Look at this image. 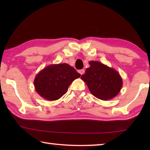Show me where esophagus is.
<instances>
[{"instance_id":"34e87169","label":"esophagus","mask_w":150,"mask_h":150,"mask_svg":"<svg viewBox=\"0 0 150 150\" xmlns=\"http://www.w3.org/2000/svg\"><path fill=\"white\" fill-rule=\"evenodd\" d=\"M79 73H80V74L82 75L83 74H84V73H85V70L84 69H81V70H79Z\"/></svg>"}]
</instances>
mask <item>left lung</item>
<instances>
[{
	"instance_id": "obj_1",
	"label": "left lung",
	"mask_w": 150,
	"mask_h": 150,
	"mask_svg": "<svg viewBox=\"0 0 150 150\" xmlns=\"http://www.w3.org/2000/svg\"><path fill=\"white\" fill-rule=\"evenodd\" d=\"M81 79L87 84L90 92L103 100L112 99L122 87V79L117 71L96 61H91Z\"/></svg>"
}]
</instances>
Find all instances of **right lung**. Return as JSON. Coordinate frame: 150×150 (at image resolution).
Wrapping results in <instances>:
<instances>
[{
  "mask_svg": "<svg viewBox=\"0 0 150 150\" xmlns=\"http://www.w3.org/2000/svg\"><path fill=\"white\" fill-rule=\"evenodd\" d=\"M80 76L67 63L50 65L35 75V90L44 99L56 100L67 93L71 83Z\"/></svg>",
  "mask_w": 150,
  "mask_h": 150,
  "instance_id": "right-lung-1",
  "label": "right lung"
}]
</instances>
